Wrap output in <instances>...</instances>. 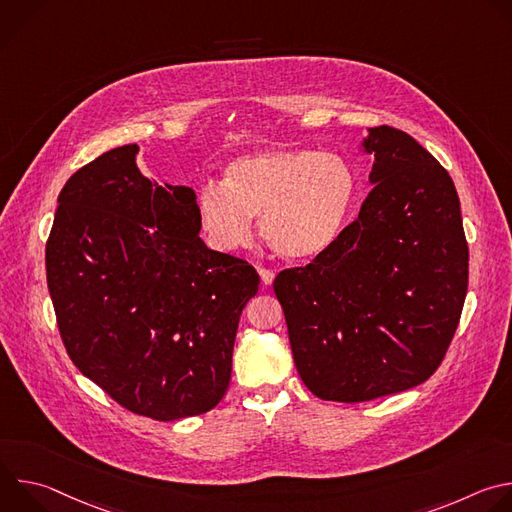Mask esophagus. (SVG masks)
<instances>
[{"label":"esophagus","instance_id":"1","mask_svg":"<svg viewBox=\"0 0 512 512\" xmlns=\"http://www.w3.org/2000/svg\"><path fill=\"white\" fill-rule=\"evenodd\" d=\"M259 277H261V283H263L265 287H269V285L273 283V279H275V273H273L271 269L261 267V269H259Z\"/></svg>","mask_w":512,"mask_h":512}]
</instances>
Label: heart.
<instances>
[{
  "instance_id": "1",
  "label": "heart",
  "mask_w": 512,
  "mask_h": 512,
  "mask_svg": "<svg viewBox=\"0 0 512 512\" xmlns=\"http://www.w3.org/2000/svg\"><path fill=\"white\" fill-rule=\"evenodd\" d=\"M358 196L354 168L338 154L269 148L235 158L223 182L196 192L200 229L218 251L253 241V216L267 245L289 261H312L342 235Z\"/></svg>"
}]
</instances>
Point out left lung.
Wrapping results in <instances>:
<instances>
[{"label": "left lung", "instance_id": "1", "mask_svg": "<svg viewBox=\"0 0 512 512\" xmlns=\"http://www.w3.org/2000/svg\"><path fill=\"white\" fill-rule=\"evenodd\" d=\"M362 202L334 247L281 271L273 291L304 385L324 401L407 391L440 367L468 289V243L450 174L401 129L371 127Z\"/></svg>", "mask_w": 512, "mask_h": 512}]
</instances>
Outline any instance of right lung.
<instances>
[{"label":"right lung","instance_id":"add662e5","mask_svg":"<svg viewBox=\"0 0 512 512\" xmlns=\"http://www.w3.org/2000/svg\"><path fill=\"white\" fill-rule=\"evenodd\" d=\"M137 152V143L121 145L68 178L46 277L77 369L121 407L174 421L227 393L259 275L204 245L194 190L145 178Z\"/></svg>","mask_w":512,"mask_h":512}]
</instances>
